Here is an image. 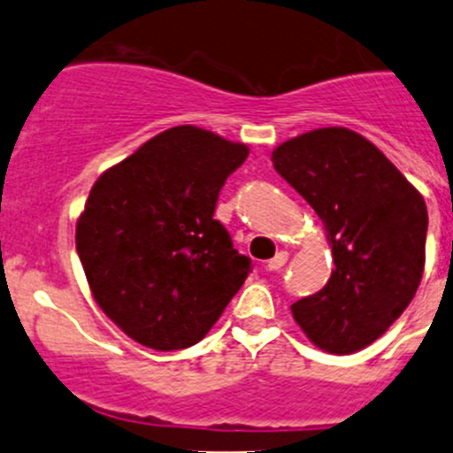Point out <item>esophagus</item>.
<instances>
[{"mask_svg":"<svg viewBox=\"0 0 453 453\" xmlns=\"http://www.w3.org/2000/svg\"><path fill=\"white\" fill-rule=\"evenodd\" d=\"M287 258H289V254H287V252H278L272 260H267V269H269V272H278V269H280V267H285Z\"/></svg>","mask_w":453,"mask_h":453,"instance_id":"1","label":"esophagus"}]
</instances>
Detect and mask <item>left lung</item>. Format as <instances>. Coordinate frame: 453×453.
<instances>
[{
    "label": "left lung",
    "mask_w": 453,
    "mask_h": 453,
    "mask_svg": "<svg viewBox=\"0 0 453 453\" xmlns=\"http://www.w3.org/2000/svg\"><path fill=\"white\" fill-rule=\"evenodd\" d=\"M272 162L322 219L335 265L324 289L291 304L294 319L326 353H357L392 326L421 285L423 195L372 142L344 127L282 142Z\"/></svg>",
    "instance_id": "1"
}]
</instances>
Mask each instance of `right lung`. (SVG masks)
<instances>
[{"mask_svg":"<svg viewBox=\"0 0 453 453\" xmlns=\"http://www.w3.org/2000/svg\"><path fill=\"white\" fill-rule=\"evenodd\" d=\"M250 149L173 127L107 168L76 221V252L98 307L155 350L203 340L250 273L212 219L219 190Z\"/></svg>","mask_w":453,"mask_h":453,"instance_id":"1","label":"right lung"}]
</instances>
